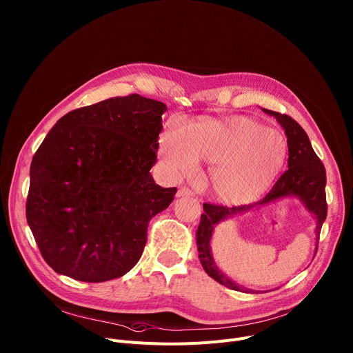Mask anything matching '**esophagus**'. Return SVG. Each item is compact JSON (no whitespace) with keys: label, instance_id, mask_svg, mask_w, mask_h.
I'll use <instances>...</instances> for the list:
<instances>
[{"label":"esophagus","instance_id":"34e87169","mask_svg":"<svg viewBox=\"0 0 353 353\" xmlns=\"http://www.w3.org/2000/svg\"><path fill=\"white\" fill-rule=\"evenodd\" d=\"M193 196V191H191L188 187H180L177 191V197H188Z\"/></svg>","mask_w":353,"mask_h":353}]
</instances>
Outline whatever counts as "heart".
Wrapping results in <instances>:
<instances>
[{
  "instance_id": "1",
  "label": "heart",
  "mask_w": 353,
  "mask_h": 353,
  "mask_svg": "<svg viewBox=\"0 0 353 353\" xmlns=\"http://www.w3.org/2000/svg\"><path fill=\"white\" fill-rule=\"evenodd\" d=\"M285 138L249 118L203 119L181 132L162 137V162L174 176H188L197 160L212 165L215 193L228 203H248L259 197L283 168Z\"/></svg>"
}]
</instances>
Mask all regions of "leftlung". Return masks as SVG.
Wrapping results in <instances>:
<instances>
[{
  "instance_id": "left-lung-1",
  "label": "left lung",
  "mask_w": 353,
  "mask_h": 353,
  "mask_svg": "<svg viewBox=\"0 0 353 353\" xmlns=\"http://www.w3.org/2000/svg\"><path fill=\"white\" fill-rule=\"evenodd\" d=\"M266 114L276 117L280 125L284 128L288 146V169L280 176L276 184L272 187L269 193L259 200L258 203L246 204V205H219L204 203V214H201L200 225L197 228V249L199 258L205 270V273L212 277L219 284L225 285L231 290H243V287L236 285L232 280H230L215 265L212 256L210 241L212 236L214 227L222 219L232 216L235 214L248 211L253 207H258L277 199L285 196H296L301 200L305 208L312 212L316 218L315 236L316 245L321 232L323 223L327 218V196H325V184H327V173L321 159L314 152L308 135L301 128V125L285 114H279L276 111L263 110ZM252 292V290H245ZM254 293V292H252Z\"/></svg>"
}]
</instances>
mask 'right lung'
Instances as JSON below:
<instances>
[{"label":"right lung","mask_w":353,"mask_h":353,"mask_svg":"<svg viewBox=\"0 0 353 353\" xmlns=\"http://www.w3.org/2000/svg\"><path fill=\"white\" fill-rule=\"evenodd\" d=\"M168 107L130 94L61 117L30 163L26 221L59 274L101 283L141 259L149 221L174 200L154 183Z\"/></svg>","instance_id":"add662e5"}]
</instances>
